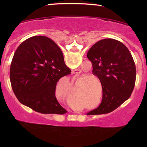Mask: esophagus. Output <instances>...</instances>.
<instances>
[{
  "instance_id": "esophagus-1",
  "label": "esophagus",
  "mask_w": 147,
  "mask_h": 147,
  "mask_svg": "<svg viewBox=\"0 0 147 147\" xmlns=\"http://www.w3.org/2000/svg\"><path fill=\"white\" fill-rule=\"evenodd\" d=\"M76 71V70H75V71ZM74 73H75V72H74ZM76 73H77V72H76Z\"/></svg>"
}]
</instances>
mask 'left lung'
Masks as SVG:
<instances>
[{"label": "left lung", "instance_id": "8db88e82", "mask_svg": "<svg viewBox=\"0 0 147 147\" xmlns=\"http://www.w3.org/2000/svg\"><path fill=\"white\" fill-rule=\"evenodd\" d=\"M87 57L94 75L102 86V100L98 108L87 115L109 113L130 98L136 80V67L130 51L114 39H104L90 48Z\"/></svg>", "mask_w": 147, "mask_h": 147}]
</instances>
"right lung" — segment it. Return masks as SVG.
<instances>
[{
  "label": "right lung",
  "mask_w": 147,
  "mask_h": 147,
  "mask_svg": "<svg viewBox=\"0 0 147 147\" xmlns=\"http://www.w3.org/2000/svg\"><path fill=\"white\" fill-rule=\"evenodd\" d=\"M70 72L57 44L45 36H34L16 50L10 79L21 103L41 114H63L67 111L56 99L55 88L60 78Z\"/></svg>",
  "instance_id": "obj_1"
}]
</instances>
